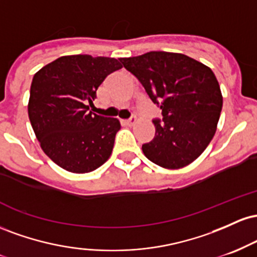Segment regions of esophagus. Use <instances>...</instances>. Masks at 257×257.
I'll return each mask as SVG.
<instances>
[{"label":"esophagus","mask_w":257,"mask_h":257,"mask_svg":"<svg viewBox=\"0 0 257 257\" xmlns=\"http://www.w3.org/2000/svg\"><path fill=\"white\" fill-rule=\"evenodd\" d=\"M135 122H137V120H135V118H133V119H123V120H122L123 124H124V125H128V126L134 125V124H135Z\"/></svg>","instance_id":"34e87169"}]
</instances>
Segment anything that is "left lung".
<instances>
[{"label":"left lung","instance_id":"1","mask_svg":"<svg viewBox=\"0 0 257 257\" xmlns=\"http://www.w3.org/2000/svg\"><path fill=\"white\" fill-rule=\"evenodd\" d=\"M155 104H161L163 122L153 120L156 134L143 152L157 166L180 169L204 152L217 128L222 94L210 67L169 52H149L120 58Z\"/></svg>","mask_w":257,"mask_h":257}]
</instances>
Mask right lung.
Masks as SVG:
<instances>
[{"label":"right lung","instance_id":"obj_1","mask_svg":"<svg viewBox=\"0 0 257 257\" xmlns=\"http://www.w3.org/2000/svg\"><path fill=\"white\" fill-rule=\"evenodd\" d=\"M119 69L114 58L77 54L35 73L29 118L43 152L67 172L90 173L110 158L120 123L93 113L89 105L106 76Z\"/></svg>","mask_w":257,"mask_h":257}]
</instances>
